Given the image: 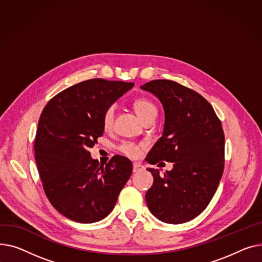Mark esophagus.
I'll return each mask as SVG.
<instances>
[{
  "mask_svg": "<svg viewBox=\"0 0 262 262\" xmlns=\"http://www.w3.org/2000/svg\"><path fill=\"white\" fill-rule=\"evenodd\" d=\"M144 170V166L140 163H133V172H140Z\"/></svg>",
  "mask_w": 262,
  "mask_h": 262,
  "instance_id": "1",
  "label": "esophagus"
}]
</instances>
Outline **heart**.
<instances>
[{"instance_id":"obj_1","label":"heart","mask_w":262,"mask_h":262,"mask_svg":"<svg viewBox=\"0 0 262 262\" xmlns=\"http://www.w3.org/2000/svg\"><path fill=\"white\" fill-rule=\"evenodd\" d=\"M134 109L141 119H144L145 117L151 114H157V106L150 100L145 98H140L135 100ZM114 117H115V106L112 105L107 107L102 115V126L105 130H109L112 128ZM120 151L124 153V155L131 158H135L140 155V148L133 143H124L120 146Z\"/></svg>"}]
</instances>
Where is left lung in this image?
Wrapping results in <instances>:
<instances>
[{
	"mask_svg": "<svg viewBox=\"0 0 262 262\" xmlns=\"http://www.w3.org/2000/svg\"><path fill=\"white\" fill-rule=\"evenodd\" d=\"M163 104L165 124L146 162L173 163L170 171L147 168L153 185L146 203L159 220L180 224L192 220L209 204L224 169V133L210 103L196 92L171 80L141 86Z\"/></svg>",
	"mask_w": 262,
	"mask_h": 262,
	"instance_id": "1",
	"label": "left lung"
}]
</instances>
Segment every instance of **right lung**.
<instances>
[{"mask_svg":"<svg viewBox=\"0 0 262 262\" xmlns=\"http://www.w3.org/2000/svg\"><path fill=\"white\" fill-rule=\"evenodd\" d=\"M133 82L91 79L60 92L39 118L35 159L51 204L79 223L102 220L115 206L132 173V163L114 156L105 166L89 149L103 134L102 115Z\"/></svg>","mask_w":262,"mask_h":262,"instance_id":"obj_1","label":"right lung"}]
</instances>
